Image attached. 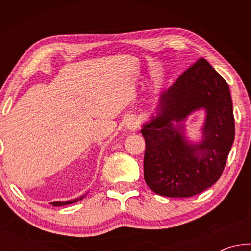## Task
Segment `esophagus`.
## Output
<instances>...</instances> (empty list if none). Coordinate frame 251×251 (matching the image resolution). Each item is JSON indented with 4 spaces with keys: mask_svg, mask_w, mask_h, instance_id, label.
Wrapping results in <instances>:
<instances>
[{
    "mask_svg": "<svg viewBox=\"0 0 251 251\" xmlns=\"http://www.w3.org/2000/svg\"><path fill=\"white\" fill-rule=\"evenodd\" d=\"M125 127H126L127 129H129V130H134V129H136L138 127V122L134 117L127 118V121L125 123Z\"/></svg>",
    "mask_w": 251,
    "mask_h": 251,
    "instance_id": "obj_1",
    "label": "esophagus"
}]
</instances>
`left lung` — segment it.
Returning <instances> with one entry per match:
<instances>
[{
    "mask_svg": "<svg viewBox=\"0 0 251 251\" xmlns=\"http://www.w3.org/2000/svg\"><path fill=\"white\" fill-rule=\"evenodd\" d=\"M205 110L199 142L184 135L186 117ZM146 150L144 178L152 192L166 197H190L222 176L235 139L229 86L201 58L161 93L154 114L142 125Z\"/></svg>",
    "mask_w": 251,
    "mask_h": 251,
    "instance_id": "left-lung-1",
    "label": "left lung"
}]
</instances>
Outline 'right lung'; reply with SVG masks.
<instances>
[{
    "label": "right lung",
    "instance_id": "add662e5",
    "mask_svg": "<svg viewBox=\"0 0 251 251\" xmlns=\"http://www.w3.org/2000/svg\"><path fill=\"white\" fill-rule=\"evenodd\" d=\"M86 195H87V193L85 194V195H82V196H80V197L71 199V201H53V202H50V203H52L53 206H56V207H58V206L70 205V203H73V202H76V201H82V199H83L85 196H86Z\"/></svg>",
    "mask_w": 251,
    "mask_h": 251
}]
</instances>
